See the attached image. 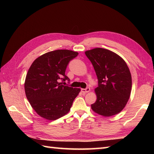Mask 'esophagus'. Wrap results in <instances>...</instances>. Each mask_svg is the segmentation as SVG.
Segmentation results:
<instances>
[{
  "instance_id": "34e87169",
  "label": "esophagus",
  "mask_w": 154,
  "mask_h": 154,
  "mask_svg": "<svg viewBox=\"0 0 154 154\" xmlns=\"http://www.w3.org/2000/svg\"><path fill=\"white\" fill-rule=\"evenodd\" d=\"M91 91V88L89 87H87L86 88H82V92L83 93H84V94H85V93H88V92H90Z\"/></svg>"
}]
</instances>
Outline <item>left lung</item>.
Returning <instances> with one entry per match:
<instances>
[{
    "label": "left lung",
    "mask_w": 154,
    "mask_h": 154,
    "mask_svg": "<svg viewBox=\"0 0 154 154\" xmlns=\"http://www.w3.org/2000/svg\"><path fill=\"white\" fill-rule=\"evenodd\" d=\"M98 80L97 99L91 105L94 112L105 117L119 114L127 105L132 90V76L125 60L103 48L86 51Z\"/></svg>",
    "instance_id": "8db88e82"
}]
</instances>
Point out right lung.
<instances>
[{
    "mask_svg": "<svg viewBox=\"0 0 154 154\" xmlns=\"http://www.w3.org/2000/svg\"><path fill=\"white\" fill-rule=\"evenodd\" d=\"M78 52L58 49L46 53L32 62L24 83L25 92L32 108L40 117L56 120L67 114L81 89L63 85L69 62Z\"/></svg>",
    "mask_w": 154,
    "mask_h": 154,
    "instance_id": "right-lung-1",
    "label": "right lung"
}]
</instances>
